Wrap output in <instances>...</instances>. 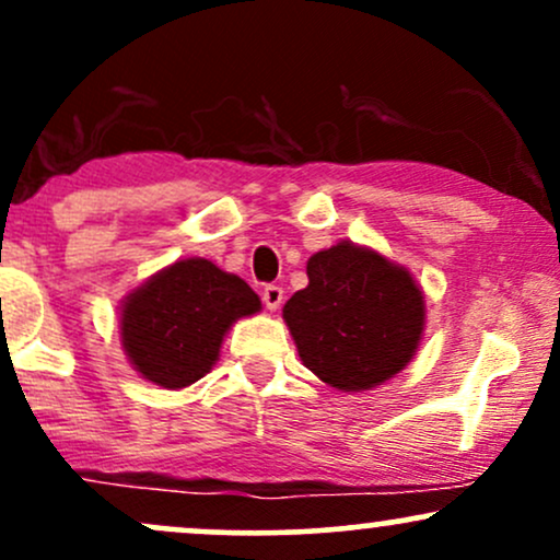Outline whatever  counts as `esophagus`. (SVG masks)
I'll list each match as a JSON object with an SVG mask.
<instances>
[{
	"label": "esophagus",
	"mask_w": 560,
	"mask_h": 560,
	"mask_svg": "<svg viewBox=\"0 0 560 560\" xmlns=\"http://www.w3.org/2000/svg\"><path fill=\"white\" fill-rule=\"evenodd\" d=\"M281 302H284V289L279 284L262 287V305H266L268 311H279Z\"/></svg>",
	"instance_id": "obj_1"
}]
</instances>
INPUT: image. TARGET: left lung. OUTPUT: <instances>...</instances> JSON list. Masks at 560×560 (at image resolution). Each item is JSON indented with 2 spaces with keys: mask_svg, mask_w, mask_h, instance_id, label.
I'll list each match as a JSON object with an SVG mask.
<instances>
[{
  "mask_svg": "<svg viewBox=\"0 0 560 560\" xmlns=\"http://www.w3.org/2000/svg\"><path fill=\"white\" fill-rule=\"evenodd\" d=\"M423 318V294L408 268L352 242L313 255L307 287L284 305L305 369L342 392L400 374L419 350Z\"/></svg>",
  "mask_w": 560,
  "mask_h": 560,
  "instance_id": "obj_1",
  "label": "left lung"
}]
</instances>
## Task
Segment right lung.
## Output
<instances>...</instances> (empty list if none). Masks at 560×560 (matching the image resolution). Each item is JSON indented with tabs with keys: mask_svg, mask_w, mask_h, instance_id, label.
Masks as SVG:
<instances>
[{
	"mask_svg": "<svg viewBox=\"0 0 560 560\" xmlns=\"http://www.w3.org/2000/svg\"><path fill=\"white\" fill-rule=\"evenodd\" d=\"M258 311L260 298L247 281L205 258H186L128 294L120 342L147 382L182 389L213 369L231 324Z\"/></svg>",
	"mask_w": 560,
	"mask_h": 560,
	"instance_id": "add662e5",
	"label": "right lung"
}]
</instances>
